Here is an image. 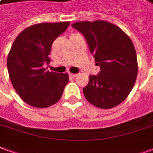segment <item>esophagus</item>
Instances as JSON below:
<instances>
[{
  "instance_id": "esophagus-1",
  "label": "esophagus",
  "mask_w": 153,
  "mask_h": 153,
  "mask_svg": "<svg viewBox=\"0 0 153 153\" xmlns=\"http://www.w3.org/2000/svg\"><path fill=\"white\" fill-rule=\"evenodd\" d=\"M69 76H71V77H76V76H77V74H73V73H69Z\"/></svg>"
}]
</instances>
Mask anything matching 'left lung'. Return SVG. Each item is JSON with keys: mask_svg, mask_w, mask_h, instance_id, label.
Listing matches in <instances>:
<instances>
[{"mask_svg": "<svg viewBox=\"0 0 153 153\" xmlns=\"http://www.w3.org/2000/svg\"><path fill=\"white\" fill-rule=\"evenodd\" d=\"M71 26L85 36L101 68L97 76H89L83 88L85 97L99 108L115 107L127 98L137 79L138 65L133 43L121 28L106 21L77 22Z\"/></svg>", "mask_w": 153, "mask_h": 153, "instance_id": "left-lung-1", "label": "left lung"}]
</instances>
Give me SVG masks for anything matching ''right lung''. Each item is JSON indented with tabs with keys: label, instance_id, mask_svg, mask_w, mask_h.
Returning <instances> with one entry per match:
<instances>
[{
	"label": "right lung",
	"instance_id": "right-lung-1",
	"mask_svg": "<svg viewBox=\"0 0 153 153\" xmlns=\"http://www.w3.org/2000/svg\"><path fill=\"white\" fill-rule=\"evenodd\" d=\"M69 22L39 23L28 26L17 36L7 56L10 82L20 97L31 107L46 108L62 97L69 82L67 73L49 71L48 55L56 38L63 33Z\"/></svg>",
	"mask_w": 153,
	"mask_h": 153
}]
</instances>
